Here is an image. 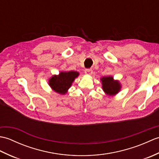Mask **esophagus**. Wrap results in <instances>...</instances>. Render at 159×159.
Instances as JSON below:
<instances>
[{"instance_id":"obj_1","label":"esophagus","mask_w":159,"mask_h":159,"mask_svg":"<svg viewBox=\"0 0 159 159\" xmlns=\"http://www.w3.org/2000/svg\"><path fill=\"white\" fill-rule=\"evenodd\" d=\"M85 73L87 75H91L93 73V70L92 69H86L85 70Z\"/></svg>"}]
</instances>
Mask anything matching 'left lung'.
Masks as SVG:
<instances>
[{
	"label": "left lung",
	"instance_id": "1",
	"mask_svg": "<svg viewBox=\"0 0 159 159\" xmlns=\"http://www.w3.org/2000/svg\"><path fill=\"white\" fill-rule=\"evenodd\" d=\"M102 89L104 92L109 95H114L117 93L120 89V85L117 80H113V77H103L102 78Z\"/></svg>",
	"mask_w": 159,
	"mask_h": 159
}]
</instances>
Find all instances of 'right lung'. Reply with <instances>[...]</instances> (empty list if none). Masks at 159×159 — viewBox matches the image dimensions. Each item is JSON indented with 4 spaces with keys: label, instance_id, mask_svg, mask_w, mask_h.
Masks as SVG:
<instances>
[{
    "label": "right lung",
    "instance_id": "right-lung-1",
    "mask_svg": "<svg viewBox=\"0 0 159 159\" xmlns=\"http://www.w3.org/2000/svg\"><path fill=\"white\" fill-rule=\"evenodd\" d=\"M79 76V72L70 71V72H61L59 76H52L49 80V85L56 92L64 94L68 89L72 82Z\"/></svg>",
    "mask_w": 159,
    "mask_h": 159
}]
</instances>
